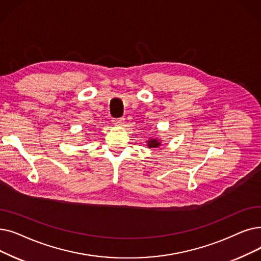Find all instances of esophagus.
I'll return each instance as SVG.
<instances>
[{"mask_svg": "<svg viewBox=\"0 0 261 261\" xmlns=\"http://www.w3.org/2000/svg\"><path fill=\"white\" fill-rule=\"evenodd\" d=\"M123 120H124V118H122V117L113 118L112 122H113V124H114V126H121V124L123 123Z\"/></svg>", "mask_w": 261, "mask_h": 261, "instance_id": "34e87169", "label": "esophagus"}]
</instances>
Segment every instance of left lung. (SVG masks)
Listing matches in <instances>:
<instances>
[{"label": "left lung", "instance_id": "8db88e82", "mask_svg": "<svg viewBox=\"0 0 261 261\" xmlns=\"http://www.w3.org/2000/svg\"><path fill=\"white\" fill-rule=\"evenodd\" d=\"M147 146H148L149 148H158L159 146H161V142L158 139H150L147 142Z\"/></svg>", "mask_w": 261, "mask_h": 261}]
</instances>
